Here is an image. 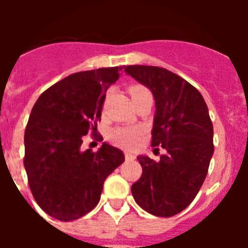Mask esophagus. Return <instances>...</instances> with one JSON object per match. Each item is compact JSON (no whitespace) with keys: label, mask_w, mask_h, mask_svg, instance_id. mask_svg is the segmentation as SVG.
Segmentation results:
<instances>
[{"label":"esophagus","mask_w":248,"mask_h":248,"mask_svg":"<svg viewBox=\"0 0 248 248\" xmlns=\"http://www.w3.org/2000/svg\"><path fill=\"white\" fill-rule=\"evenodd\" d=\"M124 155H125V160H134L135 159V155L133 154V153H129V151H125V153H124Z\"/></svg>","instance_id":"esophagus-1"}]
</instances>
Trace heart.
<instances>
[{
    "label": "heart",
    "mask_w": 248,
    "mask_h": 248,
    "mask_svg": "<svg viewBox=\"0 0 248 248\" xmlns=\"http://www.w3.org/2000/svg\"><path fill=\"white\" fill-rule=\"evenodd\" d=\"M128 92L133 103L146 97L151 98L150 91L143 84H131L128 88ZM140 137H141V131L138 128H115L109 134L111 143L125 149L134 148L139 141Z\"/></svg>",
    "instance_id": "b5f03b06"
}]
</instances>
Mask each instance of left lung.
<instances>
[{
	"mask_svg": "<svg viewBox=\"0 0 248 248\" xmlns=\"http://www.w3.org/2000/svg\"><path fill=\"white\" fill-rule=\"evenodd\" d=\"M124 71L153 92L156 114L151 148L166 150L159 161L138 157L143 174L131 194L149 214L171 217L192 202L209 171L214 154L209 109L194 85L165 68L126 65Z\"/></svg>",
	"mask_w": 248,
	"mask_h": 248,
	"instance_id": "left-lung-1",
	"label": "left lung"
}]
</instances>
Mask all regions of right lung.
I'll return each instance as SVG.
<instances>
[{"label":"right lung","mask_w":248,"mask_h":248,"mask_svg":"<svg viewBox=\"0 0 248 248\" xmlns=\"http://www.w3.org/2000/svg\"><path fill=\"white\" fill-rule=\"evenodd\" d=\"M120 69L71 74L46 89L31 111L23 157L28 185L39 207L57 220H77L93 210L105 179L125 159L122 150L105 143L98 151L80 150L88 133L102 138L94 131L107 89Z\"/></svg>","instance_id":"obj_1"}]
</instances>
